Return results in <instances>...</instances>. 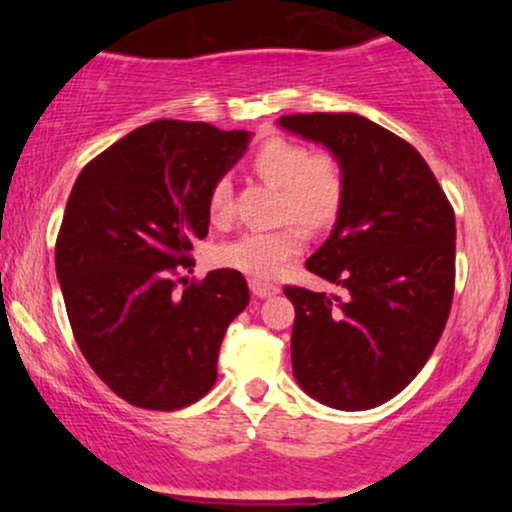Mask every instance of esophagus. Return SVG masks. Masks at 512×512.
<instances>
[{
	"label": "esophagus",
	"instance_id": "obj_1",
	"mask_svg": "<svg viewBox=\"0 0 512 512\" xmlns=\"http://www.w3.org/2000/svg\"><path fill=\"white\" fill-rule=\"evenodd\" d=\"M248 284H250L252 296H257V298H269V296H274V293H279V286H276V284H269V281H262V279H250Z\"/></svg>",
	"mask_w": 512,
	"mask_h": 512
}]
</instances>
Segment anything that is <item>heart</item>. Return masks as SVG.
I'll return each mask as SVG.
<instances>
[{"label":"heart","mask_w":512,"mask_h":512,"mask_svg":"<svg viewBox=\"0 0 512 512\" xmlns=\"http://www.w3.org/2000/svg\"><path fill=\"white\" fill-rule=\"evenodd\" d=\"M252 168L262 180L281 187L279 214L284 226L269 231H248L221 243L211 260L216 267L272 279L301 255L305 231L300 224L322 231L337 221L344 204L346 180L337 156L310 151L305 144L284 137H269L252 154ZM209 219L223 226L233 219V185L228 178L211 182L207 192ZM298 220L302 222L297 223Z\"/></svg>","instance_id":"heart-1"}]
</instances>
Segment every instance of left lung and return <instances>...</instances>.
<instances>
[{
	"label": "left lung",
	"mask_w": 512,
	"mask_h": 512,
	"mask_svg": "<svg viewBox=\"0 0 512 512\" xmlns=\"http://www.w3.org/2000/svg\"><path fill=\"white\" fill-rule=\"evenodd\" d=\"M279 125L325 144L344 168L332 236L305 262L339 286H286L296 308L298 385L342 411L385 404L436 349L455 291V211L419 151L354 113L281 115Z\"/></svg>",
	"instance_id": "left-lung-1"
}]
</instances>
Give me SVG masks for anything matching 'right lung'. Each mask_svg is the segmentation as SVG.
Returning <instances> with one entry per match:
<instances>
[{
  "label": "right lung",
  "mask_w": 512,
  "mask_h": 512,
  "mask_svg": "<svg viewBox=\"0 0 512 512\" xmlns=\"http://www.w3.org/2000/svg\"><path fill=\"white\" fill-rule=\"evenodd\" d=\"M248 142L245 129L156 120L108 146L74 182L55 245L69 325L88 366L134 407H190L216 383L248 281L214 269L178 291L173 274L195 267L211 182Z\"/></svg>",
  "instance_id": "right-lung-1"
}]
</instances>
